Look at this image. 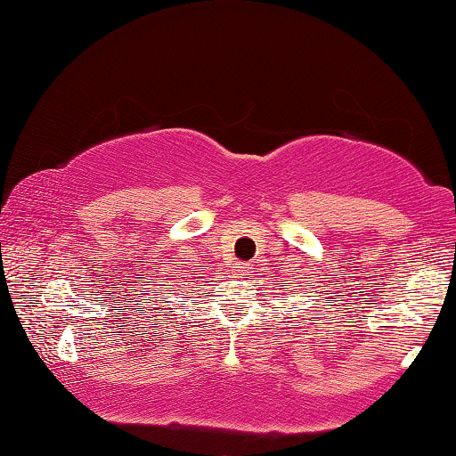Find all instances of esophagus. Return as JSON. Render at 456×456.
<instances>
[{
	"mask_svg": "<svg viewBox=\"0 0 456 456\" xmlns=\"http://www.w3.org/2000/svg\"><path fill=\"white\" fill-rule=\"evenodd\" d=\"M238 273H240L242 279H246L248 277V266H238Z\"/></svg>",
	"mask_w": 456,
	"mask_h": 456,
	"instance_id": "34e87169",
	"label": "esophagus"
}]
</instances>
